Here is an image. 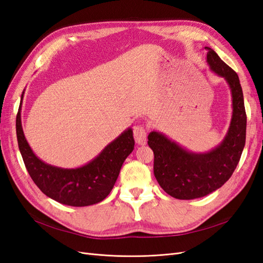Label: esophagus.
<instances>
[{
	"mask_svg": "<svg viewBox=\"0 0 263 263\" xmlns=\"http://www.w3.org/2000/svg\"><path fill=\"white\" fill-rule=\"evenodd\" d=\"M134 138L138 145H145L147 139V133L144 126L138 125L134 128Z\"/></svg>",
	"mask_w": 263,
	"mask_h": 263,
	"instance_id": "34e87169",
	"label": "esophagus"
}]
</instances>
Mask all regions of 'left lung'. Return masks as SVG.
<instances>
[{
    "label": "left lung",
    "instance_id": "left-lung-1",
    "mask_svg": "<svg viewBox=\"0 0 263 263\" xmlns=\"http://www.w3.org/2000/svg\"><path fill=\"white\" fill-rule=\"evenodd\" d=\"M205 50L210 69L225 79L232 93L233 114L224 139L210 151L194 153L161 132L148 135V145L155 155V177L164 192L178 200L203 197L224 185L246 144L247 116L239 78L212 48L205 47Z\"/></svg>",
    "mask_w": 263,
    "mask_h": 263
}]
</instances>
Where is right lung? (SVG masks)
I'll return each instance as SVG.
<instances>
[{
	"label": "right lung",
	"mask_w": 263,
	"mask_h": 263,
	"mask_svg": "<svg viewBox=\"0 0 263 263\" xmlns=\"http://www.w3.org/2000/svg\"><path fill=\"white\" fill-rule=\"evenodd\" d=\"M24 91L16 116V135L24 163L35 184L44 194L63 205L81 208L102 202L112 191L125 159L134 150L133 129L128 127L91 161L78 168L46 163L34 154L23 132Z\"/></svg>",
	"instance_id": "right-lung-1"
}]
</instances>
